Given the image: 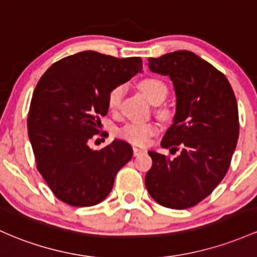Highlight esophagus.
<instances>
[{"mask_svg":"<svg viewBox=\"0 0 257 257\" xmlns=\"http://www.w3.org/2000/svg\"><path fill=\"white\" fill-rule=\"evenodd\" d=\"M143 152H145V150L142 148H137V146H134L133 148V155L134 156H139L140 154H143Z\"/></svg>","mask_w":257,"mask_h":257,"instance_id":"esophagus-1","label":"esophagus"}]
</instances>
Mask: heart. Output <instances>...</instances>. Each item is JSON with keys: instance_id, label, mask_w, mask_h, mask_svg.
<instances>
[{"instance_id": "1", "label": "heart", "mask_w": 257, "mask_h": 257, "mask_svg": "<svg viewBox=\"0 0 257 257\" xmlns=\"http://www.w3.org/2000/svg\"><path fill=\"white\" fill-rule=\"evenodd\" d=\"M140 90L144 96L152 103L162 102L167 95V86L162 80L156 78H146L140 81ZM124 96V86L118 85L109 91L107 97V106L109 111L117 112L122 105ZM163 115L167 114V111H161ZM159 131L156 123L152 122H131L120 128L119 135L126 142L135 144V145H145L149 143L152 135Z\"/></svg>"}]
</instances>
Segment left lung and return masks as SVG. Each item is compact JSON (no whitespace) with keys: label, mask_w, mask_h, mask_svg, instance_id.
<instances>
[{"label":"left lung","mask_w":257,"mask_h":257,"mask_svg":"<svg viewBox=\"0 0 257 257\" xmlns=\"http://www.w3.org/2000/svg\"><path fill=\"white\" fill-rule=\"evenodd\" d=\"M151 72L173 81L177 106L161 146L178 151L171 160L149 151L145 185L157 204L174 210L195 206L224 178L239 137L238 105L223 73L183 50L149 58Z\"/></svg>","instance_id":"obj_1"}]
</instances>
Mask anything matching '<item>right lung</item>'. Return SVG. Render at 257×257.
<instances>
[{
	"label": "right lung",
	"instance_id": "obj_1",
	"mask_svg": "<svg viewBox=\"0 0 257 257\" xmlns=\"http://www.w3.org/2000/svg\"><path fill=\"white\" fill-rule=\"evenodd\" d=\"M142 69L140 57L83 51L53 63L40 78L28 114V134L38 171L61 201L94 206L111 193L115 174L131 161L133 149L118 139L101 150L87 143L100 132L109 91Z\"/></svg>",
	"mask_w": 257,
	"mask_h": 257
}]
</instances>
